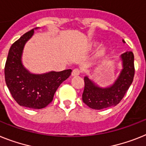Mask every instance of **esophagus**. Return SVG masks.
Masks as SVG:
<instances>
[{"label":"esophagus","mask_w":146,"mask_h":146,"mask_svg":"<svg viewBox=\"0 0 146 146\" xmlns=\"http://www.w3.org/2000/svg\"><path fill=\"white\" fill-rule=\"evenodd\" d=\"M81 73V70L79 69V68H76L73 70L72 72V76H79Z\"/></svg>","instance_id":"34e87169"}]
</instances>
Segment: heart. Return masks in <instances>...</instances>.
I'll list each match as a JSON object with an SVG mask.
<instances>
[{
	"label": "heart",
	"mask_w": 146,
	"mask_h": 146,
	"mask_svg": "<svg viewBox=\"0 0 146 146\" xmlns=\"http://www.w3.org/2000/svg\"><path fill=\"white\" fill-rule=\"evenodd\" d=\"M104 52H105V50L104 49H101L99 52H100V54H102V53H104Z\"/></svg>",
	"instance_id": "1"
}]
</instances>
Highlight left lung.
<instances>
[{"label":"left lung","instance_id":"obj_1","mask_svg":"<svg viewBox=\"0 0 146 146\" xmlns=\"http://www.w3.org/2000/svg\"><path fill=\"white\" fill-rule=\"evenodd\" d=\"M122 42L125 43L124 40ZM122 69L117 79L110 86L102 88L88 76L84 77V89L82 101L88 107L95 110L116 106L124 97L134 76V56L131 51L122 53L120 56Z\"/></svg>","mask_w":146,"mask_h":146}]
</instances>
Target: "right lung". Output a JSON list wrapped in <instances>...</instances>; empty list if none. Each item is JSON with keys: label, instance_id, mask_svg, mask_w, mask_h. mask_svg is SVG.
<instances>
[{"label": "right lung", "instance_id": "obj_1", "mask_svg": "<svg viewBox=\"0 0 146 146\" xmlns=\"http://www.w3.org/2000/svg\"><path fill=\"white\" fill-rule=\"evenodd\" d=\"M26 33L11 46L5 64V81L18 105L33 109H41L52 101L59 85L70 76L72 70L42 74L30 73L22 63L26 43L34 34V29Z\"/></svg>", "mask_w": 146, "mask_h": 146}]
</instances>
